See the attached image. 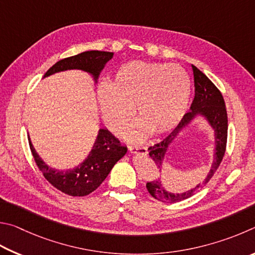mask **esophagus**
Instances as JSON below:
<instances>
[{
	"label": "esophagus",
	"mask_w": 255,
	"mask_h": 255,
	"mask_svg": "<svg viewBox=\"0 0 255 255\" xmlns=\"http://www.w3.org/2000/svg\"><path fill=\"white\" fill-rule=\"evenodd\" d=\"M128 150H130L131 153H137V154H142V155L148 154V148H146V146L130 145L128 146Z\"/></svg>",
	"instance_id": "esophagus-1"
}]
</instances>
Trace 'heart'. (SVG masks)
Returning a JSON list of instances; mask_svg holds the SVG:
<instances>
[{
    "mask_svg": "<svg viewBox=\"0 0 255 255\" xmlns=\"http://www.w3.org/2000/svg\"><path fill=\"white\" fill-rule=\"evenodd\" d=\"M191 91L188 74L179 65L132 61L116 71L111 85L102 84L97 97L103 121L114 134H122L133 119L141 121L130 133L142 140L153 130H171L184 118Z\"/></svg>",
    "mask_w": 255,
    "mask_h": 255,
    "instance_id": "heart-1",
    "label": "heart"
}]
</instances>
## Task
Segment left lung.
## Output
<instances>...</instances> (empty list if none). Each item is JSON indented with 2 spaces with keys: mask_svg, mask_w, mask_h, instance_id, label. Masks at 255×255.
<instances>
[{
  "mask_svg": "<svg viewBox=\"0 0 255 255\" xmlns=\"http://www.w3.org/2000/svg\"><path fill=\"white\" fill-rule=\"evenodd\" d=\"M191 67H193L194 71L195 97L193 103H191L190 111L187 112L175 130L166 139H163L157 144L150 146L148 149L149 155L154 162L155 167L161 171L163 160L164 157H166L169 145L172 143L177 135L199 115L205 118V120L207 121L208 124L211 125V128L214 130V137H215V153H214V155H215V159H214L212 163L209 173L202 184H198L194 188L184 191V193L173 194L171 191L166 190L162 185L161 179H155L146 182V189H148L149 194L153 198L161 200V202L164 203L180 202V200L191 197L198 190L202 189L211 180L214 173L216 172L225 154L227 142V112L224 98H223L222 93L218 91V88L212 83V80L206 75L202 73L194 65H191Z\"/></svg>",
  "mask_w": 255,
  "mask_h": 255,
  "instance_id": "left-lung-1",
  "label": "left lung"
}]
</instances>
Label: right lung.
Here are the masks:
<instances>
[{
	"label": "right lung",
	"instance_id": "right-lung-1",
	"mask_svg": "<svg viewBox=\"0 0 255 255\" xmlns=\"http://www.w3.org/2000/svg\"><path fill=\"white\" fill-rule=\"evenodd\" d=\"M113 52L98 50L78 53L56 62L51 68H49L43 77H48L64 70L80 69L91 74L94 80L97 82L101 71L105 67L106 62L113 58ZM28 139L34 161L39 170L43 173L44 178L58 190L74 197L89 195L97 189L109 176L114 164L128 151L127 146L121 145L120 141L110 131H107L106 128H100L95 143L87 158L78 167L64 171L50 168L44 163L39 154L35 152L30 137Z\"/></svg>",
	"mask_w": 255,
	"mask_h": 255
}]
</instances>
